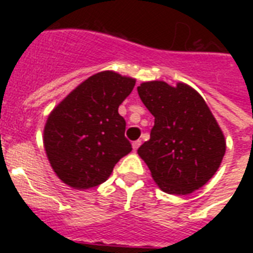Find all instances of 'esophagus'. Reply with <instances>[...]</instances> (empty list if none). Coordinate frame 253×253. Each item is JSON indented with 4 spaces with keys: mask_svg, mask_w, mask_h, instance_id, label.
Here are the masks:
<instances>
[{
    "mask_svg": "<svg viewBox=\"0 0 253 253\" xmlns=\"http://www.w3.org/2000/svg\"><path fill=\"white\" fill-rule=\"evenodd\" d=\"M140 144H142V140H135V142H132V148H134L135 152L138 151V148L140 147Z\"/></svg>",
    "mask_w": 253,
    "mask_h": 253,
    "instance_id": "34e87169",
    "label": "esophagus"
}]
</instances>
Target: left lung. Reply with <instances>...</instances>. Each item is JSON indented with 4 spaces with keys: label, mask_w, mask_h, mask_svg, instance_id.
I'll return each mask as SVG.
<instances>
[{
    "label": "left lung",
    "mask_w": 253,
    "mask_h": 253,
    "mask_svg": "<svg viewBox=\"0 0 253 253\" xmlns=\"http://www.w3.org/2000/svg\"><path fill=\"white\" fill-rule=\"evenodd\" d=\"M139 97L155 117L148 142L139 147L155 182L169 194H189L204 186L226 152L222 130L205 99L189 85L164 81L138 86Z\"/></svg>",
    "instance_id": "obj_1"
}]
</instances>
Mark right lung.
Returning <instances> with one entry per match:
<instances>
[{"label": "right lung", "mask_w": 253, "mask_h": 253, "mask_svg": "<svg viewBox=\"0 0 253 253\" xmlns=\"http://www.w3.org/2000/svg\"><path fill=\"white\" fill-rule=\"evenodd\" d=\"M135 86L131 77L105 71L71 91L49 114L44 148L63 182L76 189L102 184L121 159L131 152L119 105Z\"/></svg>", "instance_id": "add662e5"}]
</instances>
